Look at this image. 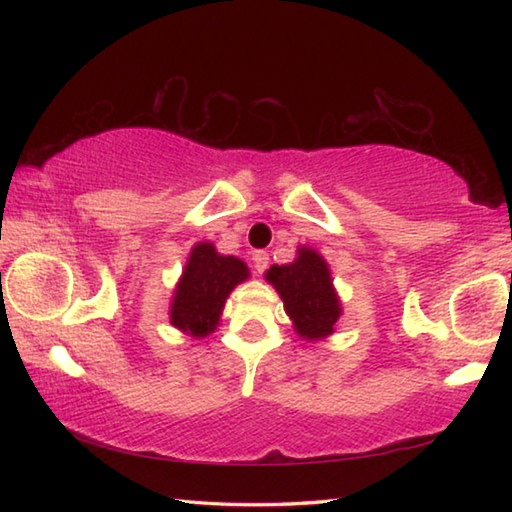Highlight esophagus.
I'll list each match as a JSON object with an SVG mask.
<instances>
[{
    "instance_id": "1",
    "label": "esophagus",
    "mask_w": 512,
    "mask_h": 512,
    "mask_svg": "<svg viewBox=\"0 0 512 512\" xmlns=\"http://www.w3.org/2000/svg\"><path fill=\"white\" fill-rule=\"evenodd\" d=\"M268 259H270V257H268L266 250H255V253H253V268H255L257 275H264V273H266Z\"/></svg>"
}]
</instances>
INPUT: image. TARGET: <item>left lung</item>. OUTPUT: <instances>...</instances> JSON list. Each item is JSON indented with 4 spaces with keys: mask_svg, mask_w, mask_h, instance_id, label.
<instances>
[{
    "mask_svg": "<svg viewBox=\"0 0 512 512\" xmlns=\"http://www.w3.org/2000/svg\"><path fill=\"white\" fill-rule=\"evenodd\" d=\"M266 279L284 299L295 330L308 341L323 339L334 332L341 306L332 288L328 264L310 248H299V257L288 266H273Z\"/></svg>",
    "mask_w": 512,
    "mask_h": 512,
    "instance_id": "8db88e82",
    "label": "left lung"
}]
</instances>
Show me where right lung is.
<instances>
[{
	"label": "right lung",
	"instance_id": "add662e5",
	"mask_svg": "<svg viewBox=\"0 0 512 512\" xmlns=\"http://www.w3.org/2000/svg\"><path fill=\"white\" fill-rule=\"evenodd\" d=\"M248 277V268L237 257L217 255L211 244H198L189 255L176 297L171 303V323L191 336L215 330L231 290Z\"/></svg>",
	"mask_w": 512,
	"mask_h": 512
}]
</instances>
